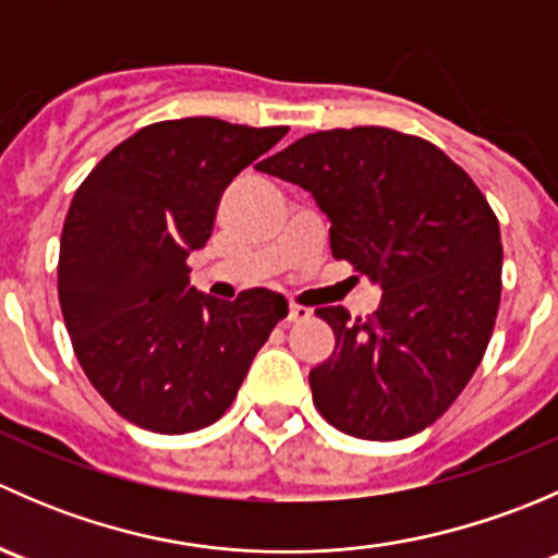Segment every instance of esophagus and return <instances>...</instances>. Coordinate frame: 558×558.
<instances>
[{"mask_svg":"<svg viewBox=\"0 0 558 558\" xmlns=\"http://www.w3.org/2000/svg\"><path fill=\"white\" fill-rule=\"evenodd\" d=\"M305 318H311V311L291 302V305H289V320H305Z\"/></svg>","mask_w":558,"mask_h":558,"instance_id":"esophagus-1","label":"esophagus"}]
</instances>
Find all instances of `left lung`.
<instances>
[{"instance_id":"left-lung-1","label":"left lung","mask_w":558,"mask_h":558,"mask_svg":"<svg viewBox=\"0 0 558 558\" xmlns=\"http://www.w3.org/2000/svg\"><path fill=\"white\" fill-rule=\"evenodd\" d=\"M258 172L311 191L331 256L384 289L369 318L318 307L335 351L311 369L335 429L402 440L435 424L475 375L502 294L499 221L437 145L384 126L315 132Z\"/></svg>"}]
</instances>
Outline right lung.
Returning <instances> with one entry per match:
<instances>
[{
	"instance_id": "1",
	"label": "right lung",
	"mask_w": 558,
	"mask_h": 558,
	"mask_svg": "<svg viewBox=\"0 0 558 558\" xmlns=\"http://www.w3.org/2000/svg\"><path fill=\"white\" fill-rule=\"evenodd\" d=\"M286 132L218 118L150 123L75 191L59 251L61 313L86 378L140 429L185 435L221 418L289 315L267 289L213 300L185 264L210 240L227 185Z\"/></svg>"
}]
</instances>
